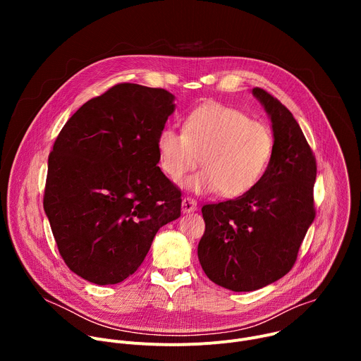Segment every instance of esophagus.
<instances>
[{
	"label": "esophagus",
	"mask_w": 361,
	"mask_h": 361,
	"mask_svg": "<svg viewBox=\"0 0 361 361\" xmlns=\"http://www.w3.org/2000/svg\"><path fill=\"white\" fill-rule=\"evenodd\" d=\"M183 213H191L197 210V201L191 197H185L183 198Z\"/></svg>",
	"instance_id": "1"
}]
</instances>
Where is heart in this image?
Segmentation results:
<instances>
[{
	"label": "heart",
	"instance_id": "1",
	"mask_svg": "<svg viewBox=\"0 0 361 361\" xmlns=\"http://www.w3.org/2000/svg\"><path fill=\"white\" fill-rule=\"evenodd\" d=\"M157 151L160 167L170 180H183L201 161L204 170L191 177L187 187L235 198L264 177L273 159L274 135L269 126L244 111L213 102L192 110L183 131L161 128Z\"/></svg>",
	"mask_w": 361,
	"mask_h": 361
}]
</instances>
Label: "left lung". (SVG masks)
Wrapping results in <instances>:
<instances>
[{
    "mask_svg": "<svg viewBox=\"0 0 361 361\" xmlns=\"http://www.w3.org/2000/svg\"><path fill=\"white\" fill-rule=\"evenodd\" d=\"M271 118V163L251 191L204 204L198 260L207 277L233 291H252L286 276L316 217L317 163L298 123L263 88H252Z\"/></svg>",
    "mask_w": 361,
    "mask_h": 361,
    "instance_id": "1",
    "label": "left lung"
}]
</instances>
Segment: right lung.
I'll return each mask as SVG.
<instances>
[{"instance_id":"obj_1","label":"right lung","mask_w":361,"mask_h":361,"mask_svg":"<svg viewBox=\"0 0 361 361\" xmlns=\"http://www.w3.org/2000/svg\"><path fill=\"white\" fill-rule=\"evenodd\" d=\"M173 101L163 88L116 84L73 114L49 152L44 210L64 263L87 281L134 274L181 214V190L157 166Z\"/></svg>"}]
</instances>
